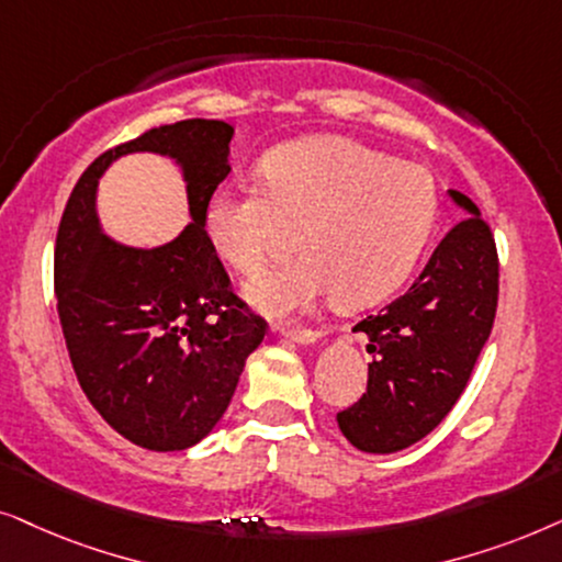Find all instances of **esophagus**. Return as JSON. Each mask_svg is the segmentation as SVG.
I'll return each mask as SVG.
<instances>
[{
  "label": "esophagus",
  "mask_w": 562,
  "mask_h": 562,
  "mask_svg": "<svg viewBox=\"0 0 562 562\" xmlns=\"http://www.w3.org/2000/svg\"><path fill=\"white\" fill-rule=\"evenodd\" d=\"M282 336L290 341L295 344H313L318 341L321 331H316V328H301V326H282Z\"/></svg>",
  "instance_id": "34e87169"
}]
</instances>
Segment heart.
<instances>
[{
    "mask_svg": "<svg viewBox=\"0 0 562 562\" xmlns=\"http://www.w3.org/2000/svg\"><path fill=\"white\" fill-rule=\"evenodd\" d=\"M259 175L261 187H218L203 223L238 274H257L285 228H301L303 257L244 285L246 301L269 316L305 311L328 293L344 308L380 303L416 267L439 215L429 169L347 138L277 146Z\"/></svg>",
    "mask_w": 562,
    "mask_h": 562,
    "instance_id": "obj_1",
    "label": "heart"
}]
</instances>
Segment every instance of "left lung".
I'll return each instance as SVG.
<instances>
[{"instance_id": "1", "label": "left lung", "mask_w": 562, "mask_h": 562, "mask_svg": "<svg viewBox=\"0 0 562 562\" xmlns=\"http://www.w3.org/2000/svg\"><path fill=\"white\" fill-rule=\"evenodd\" d=\"M450 200L465 218L439 241L406 293L355 326L370 341L368 391L336 422L362 452H401L437 429L491 336L496 241L468 194L450 190Z\"/></svg>"}]
</instances>
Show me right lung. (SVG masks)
Wrapping results in <instances>:
<instances>
[{"mask_svg": "<svg viewBox=\"0 0 562 562\" xmlns=\"http://www.w3.org/2000/svg\"><path fill=\"white\" fill-rule=\"evenodd\" d=\"M231 138L223 120L192 117L110 148L79 177L58 226L54 288L74 372L104 422L144 450L179 452L205 439L267 331L231 290L203 223L231 171ZM138 150L176 159L193 218L154 250L112 243L95 218L99 177Z\"/></svg>", "mask_w": 562, "mask_h": 562, "instance_id": "add662e5", "label": "right lung"}]
</instances>
